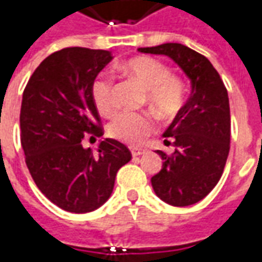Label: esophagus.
Wrapping results in <instances>:
<instances>
[{
  "label": "esophagus",
  "mask_w": 262,
  "mask_h": 262,
  "mask_svg": "<svg viewBox=\"0 0 262 262\" xmlns=\"http://www.w3.org/2000/svg\"><path fill=\"white\" fill-rule=\"evenodd\" d=\"M130 151H132V156H133V157H139V156H143V154L147 153V150H146V148H142V147H132Z\"/></svg>",
  "instance_id": "34e87169"
}]
</instances>
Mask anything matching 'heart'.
I'll return each instance as SVG.
<instances>
[{
	"mask_svg": "<svg viewBox=\"0 0 262 262\" xmlns=\"http://www.w3.org/2000/svg\"><path fill=\"white\" fill-rule=\"evenodd\" d=\"M119 70L144 91L146 102L156 114L170 118L180 111L184 85L159 60L139 56L122 63ZM91 95L99 114L112 116L116 112L114 85L106 75H98L94 80ZM153 130V118L146 114H122L109 126L111 136L127 144H140Z\"/></svg>",
	"mask_w": 262,
	"mask_h": 262,
	"instance_id": "obj_1",
	"label": "heart"
}]
</instances>
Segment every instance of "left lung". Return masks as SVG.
Returning a JSON list of instances; mask_svg holds the SVG:
<instances>
[{"mask_svg": "<svg viewBox=\"0 0 262 262\" xmlns=\"http://www.w3.org/2000/svg\"><path fill=\"white\" fill-rule=\"evenodd\" d=\"M137 50L170 57L191 81V95L163 133L172 139L176 150L171 156L157 150L163 167L151 178L154 192L161 201L189 206L216 187L225 170L230 148L227 90L212 63L181 43Z\"/></svg>", "mask_w": 262, "mask_h": 262, "instance_id": "1", "label": "left lung"}]
</instances>
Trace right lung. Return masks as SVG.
<instances>
[{
    "mask_svg": "<svg viewBox=\"0 0 262 262\" xmlns=\"http://www.w3.org/2000/svg\"><path fill=\"white\" fill-rule=\"evenodd\" d=\"M112 59L108 50L63 49L43 60L24 91L19 120L26 165L43 195L67 212L102 206L118 170L132 159L115 139L101 140L95 153L81 143L86 133L102 136L91 86Z\"/></svg>",
    "mask_w": 262,
    "mask_h": 262,
    "instance_id": "right-lung-1",
    "label": "right lung"
}]
</instances>
